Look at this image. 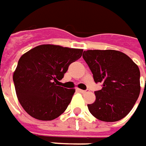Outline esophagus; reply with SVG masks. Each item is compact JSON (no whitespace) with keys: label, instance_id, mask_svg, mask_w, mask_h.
<instances>
[{"label":"esophagus","instance_id":"34e87169","mask_svg":"<svg viewBox=\"0 0 146 146\" xmlns=\"http://www.w3.org/2000/svg\"><path fill=\"white\" fill-rule=\"evenodd\" d=\"M77 90L82 93H86V92H88V90H83V89H80V88H77Z\"/></svg>","mask_w":146,"mask_h":146}]
</instances>
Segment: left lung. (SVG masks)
I'll return each instance as SVG.
<instances>
[{
    "mask_svg": "<svg viewBox=\"0 0 146 146\" xmlns=\"http://www.w3.org/2000/svg\"><path fill=\"white\" fill-rule=\"evenodd\" d=\"M83 58L94 81L102 84V88L94 93L95 102L88 105V110L104 122L122 119L131 111L140 95L137 65L125 53L113 49L86 50Z\"/></svg>",
    "mask_w": 146,
    "mask_h": 146,
    "instance_id": "left-lung-1",
    "label": "left lung"
}]
</instances>
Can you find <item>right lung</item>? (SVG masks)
Instances as JSON below:
<instances>
[{
    "instance_id": "right-lung-1",
    "label": "right lung",
    "mask_w": 146,
    "mask_h": 146,
    "mask_svg": "<svg viewBox=\"0 0 146 146\" xmlns=\"http://www.w3.org/2000/svg\"><path fill=\"white\" fill-rule=\"evenodd\" d=\"M82 53L80 48L41 44L21 56L13 80L19 102L28 115L39 120H53L66 110L76 89L58 83Z\"/></svg>"
}]
</instances>
